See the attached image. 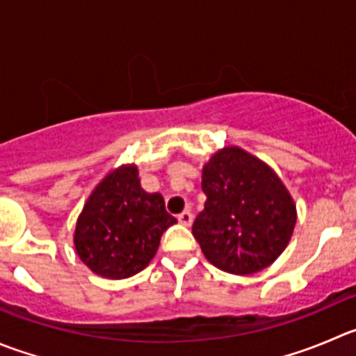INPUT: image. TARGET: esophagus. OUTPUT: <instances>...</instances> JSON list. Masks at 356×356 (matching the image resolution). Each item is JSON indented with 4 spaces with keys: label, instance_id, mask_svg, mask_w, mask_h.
I'll return each instance as SVG.
<instances>
[{
    "label": "esophagus",
    "instance_id": "34e87169",
    "mask_svg": "<svg viewBox=\"0 0 356 356\" xmlns=\"http://www.w3.org/2000/svg\"><path fill=\"white\" fill-rule=\"evenodd\" d=\"M192 220H194V216H192L191 211H184V213H180V215H178V222H180L181 225H185V227H191Z\"/></svg>",
    "mask_w": 356,
    "mask_h": 356
}]
</instances>
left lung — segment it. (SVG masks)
Masks as SVG:
<instances>
[{"instance_id": "1", "label": "left lung", "mask_w": 356, "mask_h": 356, "mask_svg": "<svg viewBox=\"0 0 356 356\" xmlns=\"http://www.w3.org/2000/svg\"><path fill=\"white\" fill-rule=\"evenodd\" d=\"M204 209L192 234L220 270L248 276L285 252L297 208L282 178L241 147H223L202 168Z\"/></svg>"}]
</instances>
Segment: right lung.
<instances>
[{"label":"right lung","mask_w":356,"mask_h":356,"mask_svg":"<svg viewBox=\"0 0 356 356\" xmlns=\"http://www.w3.org/2000/svg\"><path fill=\"white\" fill-rule=\"evenodd\" d=\"M176 223L161 194L143 191L136 164L111 169L76 220V255L97 276L125 280L150 264L162 232Z\"/></svg>","instance_id":"right-lung-1"}]
</instances>
